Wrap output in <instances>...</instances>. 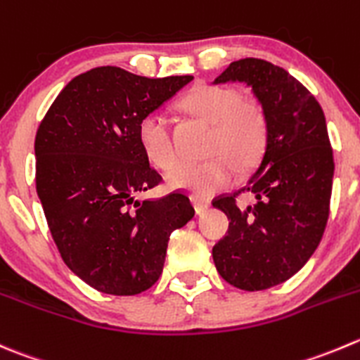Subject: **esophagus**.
<instances>
[{
  "mask_svg": "<svg viewBox=\"0 0 360 360\" xmlns=\"http://www.w3.org/2000/svg\"><path fill=\"white\" fill-rule=\"evenodd\" d=\"M209 205H211V202H209L207 198H198V197L193 198V207L195 211H197V214H202V212L207 211Z\"/></svg>",
  "mask_w": 360,
  "mask_h": 360,
  "instance_id": "34e87169",
  "label": "esophagus"
}]
</instances>
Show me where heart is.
I'll use <instances>...</instances> for the list:
<instances>
[{
	"instance_id": "b5f03b06",
	"label": "heart",
	"mask_w": 360,
	"mask_h": 360,
	"mask_svg": "<svg viewBox=\"0 0 360 360\" xmlns=\"http://www.w3.org/2000/svg\"><path fill=\"white\" fill-rule=\"evenodd\" d=\"M181 107L198 120L212 124L207 153L212 158L188 163L169 176V186L195 197H209L229 186L240 169L255 165L267 144L269 124L258 102L243 98L239 89L221 84H200L193 87ZM139 141L148 158L158 169L170 172L179 163L167 120L160 112H149L139 123Z\"/></svg>"
}]
</instances>
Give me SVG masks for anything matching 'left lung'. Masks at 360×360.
<instances>
[{"label": "left lung", "instance_id": "obj_1", "mask_svg": "<svg viewBox=\"0 0 360 360\" xmlns=\"http://www.w3.org/2000/svg\"><path fill=\"white\" fill-rule=\"evenodd\" d=\"M244 82L265 110L267 144L246 186L212 205L230 219L212 248L219 276L240 290H265L294 276L319 246L329 218L334 160L323 110L287 70L257 58L239 59L214 84ZM248 191L257 202L239 208Z\"/></svg>", "mask_w": 360, "mask_h": 360}]
</instances>
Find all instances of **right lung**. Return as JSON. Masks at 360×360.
Wrapping results in <instances>:
<instances>
[{"mask_svg":"<svg viewBox=\"0 0 360 360\" xmlns=\"http://www.w3.org/2000/svg\"><path fill=\"white\" fill-rule=\"evenodd\" d=\"M191 80L98 66L70 80L38 127L37 193L52 239L70 271L103 294L151 288L170 233L193 218L181 191L135 200L162 181L139 141V123Z\"/></svg>","mask_w":360,"mask_h":360,"instance_id":"obj_1","label":"right lung"}]
</instances>
